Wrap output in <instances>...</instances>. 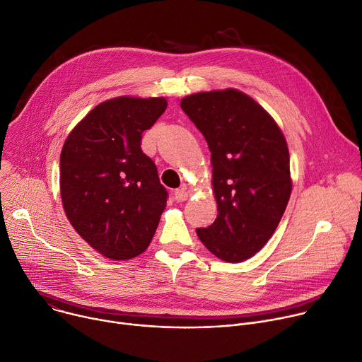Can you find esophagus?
Instances as JSON below:
<instances>
[{
  "instance_id": "obj_1",
  "label": "esophagus",
  "mask_w": 362,
  "mask_h": 362,
  "mask_svg": "<svg viewBox=\"0 0 362 362\" xmlns=\"http://www.w3.org/2000/svg\"><path fill=\"white\" fill-rule=\"evenodd\" d=\"M189 197V193L186 190V186H182L175 190V200L176 202H185Z\"/></svg>"
}]
</instances>
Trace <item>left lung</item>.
I'll return each instance as SVG.
<instances>
[{"label": "left lung", "mask_w": 362, "mask_h": 362, "mask_svg": "<svg viewBox=\"0 0 362 362\" xmlns=\"http://www.w3.org/2000/svg\"><path fill=\"white\" fill-rule=\"evenodd\" d=\"M182 110L208 141L216 221L196 233L219 259L238 264L259 252L278 228L292 190L289 151L271 115L247 94H190Z\"/></svg>", "instance_id": "1"}]
</instances>
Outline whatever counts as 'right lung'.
<instances>
[{
	"instance_id": "right-lung-1",
	"label": "right lung",
	"mask_w": 362,
	"mask_h": 362,
	"mask_svg": "<svg viewBox=\"0 0 362 362\" xmlns=\"http://www.w3.org/2000/svg\"><path fill=\"white\" fill-rule=\"evenodd\" d=\"M165 97L122 95L95 106L69 134L60 192L76 232L103 256L143 253L158 229L168 192L143 153L141 134L165 113Z\"/></svg>"
}]
</instances>
